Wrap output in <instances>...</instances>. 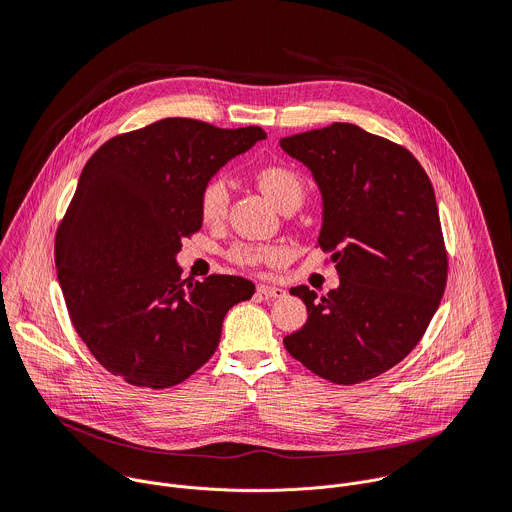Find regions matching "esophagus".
Returning <instances> with one entry per match:
<instances>
[{
  "mask_svg": "<svg viewBox=\"0 0 512 512\" xmlns=\"http://www.w3.org/2000/svg\"><path fill=\"white\" fill-rule=\"evenodd\" d=\"M257 291H259L261 296H265V298H283L285 296V289L275 287V285H265V283L257 285Z\"/></svg>",
  "mask_w": 512,
  "mask_h": 512,
  "instance_id": "esophagus-1",
  "label": "esophagus"
}]
</instances>
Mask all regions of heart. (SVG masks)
Listing matches in <instances>:
<instances>
[{
    "label": "heart",
    "instance_id": "1",
    "mask_svg": "<svg viewBox=\"0 0 512 512\" xmlns=\"http://www.w3.org/2000/svg\"><path fill=\"white\" fill-rule=\"evenodd\" d=\"M259 188L263 194L277 206L283 208L289 202H302L306 184L304 178L285 164H267L261 166L255 174ZM229 184L221 176L208 178L198 192V212L204 225H218L227 216L229 210ZM283 255L281 249L269 245H253V243H235L227 251V259L239 267L255 269L263 263L275 261Z\"/></svg>",
    "mask_w": 512,
    "mask_h": 512
}]
</instances>
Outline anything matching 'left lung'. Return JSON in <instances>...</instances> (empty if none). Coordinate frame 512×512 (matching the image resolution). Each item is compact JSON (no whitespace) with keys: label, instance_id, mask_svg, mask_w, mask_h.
Masks as SVG:
<instances>
[{"label":"left lung","instance_id":"8db88e82","mask_svg":"<svg viewBox=\"0 0 512 512\" xmlns=\"http://www.w3.org/2000/svg\"><path fill=\"white\" fill-rule=\"evenodd\" d=\"M279 143L322 190L318 247L340 275L326 296L289 289L308 322L283 344L330 383L375 379L417 346L444 296L448 251L433 186L407 148L352 123Z\"/></svg>","mask_w":512,"mask_h":512}]
</instances>
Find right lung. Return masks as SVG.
<instances>
[{"mask_svg": "<svg viewBox=\"0 0 512 512\" xmlns=\"http://www.w3.org/2000/svg\"><path fill=\"white\" fill-rule=\"evenodd\" d=\"M265 137L168 117L111 137L85 164L54 259L70 322L111 375L150 389L186 381L214 354L229 308L255 294L237 275L186 283L176 255L202 227V184Z\"/></svg>", "mask_w": 512, "mask_h": 512, "instance_id": "1", "label": "right lung"}]
</instances>
